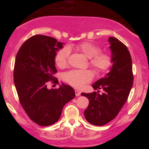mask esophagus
Returning <instances> with one entry per match:
<instances>
[{"mask_svg":"<svg viewBox=\"0 0 149 149\" xmlns=\"http://www.w3.org/2000/svg\"><path fill=\"white\" fill-rule=\"evenodd\" d=\"M80 93H81V92H80V91H78V90H75V94H76V97L80 96Z\"/></svg>","mask_w":149,"mask_h":149,"instance_id":"esophagus-1","label":"esophagus"}]
</instances>
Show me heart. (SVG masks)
Listing matches in <instances>:
<instances>
[{
	"label": "heart",
	"instance_id": "heart-1",
	"mask_svg": "<svg viewBox=\"0 0 149 149\" xmlns=\"http://www.w3.org/2000/svg\"><path fill=\"white\" fill-rule=\"evenodd\" d=\"M76 48L90 59V66L97 74L103 73L111 67L112 58L110 54L100 52L99 46L90 42H84L76 46ZM70 54L69 47H64L57 51L54 57V61L57 66L62 68L67 64ZM92 79V73L89 70H72L64 74V80L74 88H81L85 83Z\"/></svg>",
	"mask_w": 149,
	"mask_h": 149
}]
</instances>
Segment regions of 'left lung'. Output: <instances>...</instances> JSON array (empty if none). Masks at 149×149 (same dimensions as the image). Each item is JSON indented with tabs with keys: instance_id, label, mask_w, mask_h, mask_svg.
<instances>
[{
	"instance_id": "left-lung-1",
	"label": "left lung",
	"mask_w": 149,
	"mask_h": 149,
	"mask_svg": "<svg viewBox=\"0 0 149 149\" xmlns=\"http://www.w3.org/2000/svg\"><path fill=\"white\" fill-rule=\"evenodd\" d=\"M111 51L112 66L107 76L92 85L97 92L82 93L89 100L84 111L85 119L92 125L102 126L117 116L127 101L133 85L132 63L127 47L114 37L109 38Z\"/></svg>"
}]
</instances>
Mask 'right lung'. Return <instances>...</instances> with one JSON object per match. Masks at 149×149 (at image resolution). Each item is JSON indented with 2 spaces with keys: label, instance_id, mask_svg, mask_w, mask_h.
<instances>
[{
  "label": "right lung",
  "instance_id": "1",
  "mask_svg": "<svg viewBox=\"0 0 149 149\" xmlns=\"http://www.w3.org/2000/svg\"><path fill=\"white\" fill-rule=\"evenodd\" d=\"M63 42L43 35H36L26 40L17 54L14 83L19 102L29 117L40 126L55 123L63 107L74 98L70 85L61 83L58 89H48L49 80L57 83L54 77L57 70L54 57Z\"/></svg>",
  "mask_w": 149,
  "mask_h": 149
}]
</instances>
